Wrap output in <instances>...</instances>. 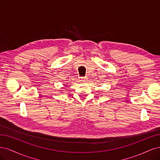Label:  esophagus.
Returning <instances> with one entry per match:
<instances>
[{
  "label": "esophagus",
  "instance_id": "1",
  "mask_svg": "<svg viewBox=\"0 0 160 160\" xmlns=\"http://www.w3.org/2000/svg\"><path fill=\"white\" fill-rule=\"evenodd\" d=\"M82 79L81 80H82L83 81H86V80H87V78L86 77H83V78H81Z\"/></svg>",
  "mask_w": 160,
  "mask_h": 160
}]
</instances>
